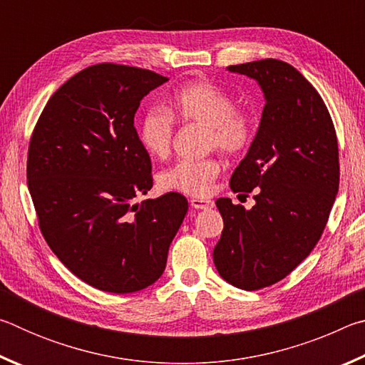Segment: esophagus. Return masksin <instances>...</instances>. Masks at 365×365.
<instances>
[{"label":"esophagus","instance_id":"esophagus-1","mask_svg":"<svg viewBox=\"0 0 365 365\" xmlns=\"http://www.w3.org/2000/svg\"><path fill=\"white\" fill-rule=\"evenodd\" d=\"M190 205H191V207L193 209H211L212 206H214V201H211V200H202V197H191L190 200Z\"/></svg>","mask_w":365,"mask_h":365}]
</instances>
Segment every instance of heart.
<instances>
[{
    "label": "heart",
    "mask_w": 365,
    "mask_h": 365,
    "mask_svg": "<svg viewBox=\"0 0 365 365\" xmlns=\"http://www.w3.org/2000/svg\"><path fill=\"white\" fill-rule=\"evenodd\" d=\"M174 119L197 123L207 128L209 148L227 154H240L251 145L255 125L248 113L235 109L233 98L211 82H191L178 88L170 98L168 113L151 109L140 122L138 135L145 151L153 158H165L174 137ZM222 164L219 159L178 160L160 172L159 185L164 190L190 196L211 193Z\"/></svg>",
    "instance_id": "1"
}]
</instances>
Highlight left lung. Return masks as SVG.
Wrapping results in <instances>:
<instances>
[{
    "label": "left lung",
    "mask_w": 365,
    "mask_h": 365,
    "mask_svg": "<svg viewBox=\"0 0 365 365\" xmlns=\"http://www.w3.org/2000/svg\"><path fill=\"white\" fill-rule=\"evenodd\" d=\"M256 80L265 106L230 188L250 193V211L230 197L215 201L224 219L214 264L230 285L255 292L274 285L311 255L339 185L335 127L317 90L279 59L228 66Z\"/></svg>",
    "instance_id": "8db88e82"
}]
</instances>
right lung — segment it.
Listing matches in <instances>:
<instances>
[{
  "label": "right lung",
  "instance_id": "add662e5",
  "mask_svg": "<svg viewBox=\"0 0 365 365\" xmlns=\"http://www.w3.org/2000/svg\"><path fill=\"white\" fill-rule=\"evenodd\" d=\"M168 80L140 67H86L49 98L30 138L27 182L43 237L73 275L101 292L153 285L188 211L174 191L133 202L153 187L133 117Z\"/></svg>",
  "mask_w": 365,
  "mask_h": 365
}]
</instances>
